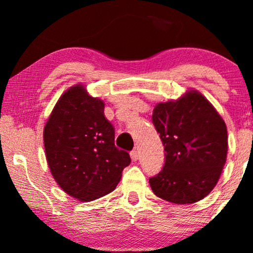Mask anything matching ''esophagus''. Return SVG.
I'll use <instances>...</instances> for the list:
<instances>
[{
  "instance_id": "34e87169",
  "label": "esophagus",
  "mask_w": 253,
  "mask_h": 253,
  "mask_svg": "<svg viewBox=\"0 0 253 253\" xmlns=\"http://www.w3.org/2000/svg\"><path fill=\"white\" fill-rule=\"evenodd\" d=\"M130 158H132V161H138V158H139V151L136 150V149H134L132 151V152H130Z\"/></svg>"
}]
</instances>
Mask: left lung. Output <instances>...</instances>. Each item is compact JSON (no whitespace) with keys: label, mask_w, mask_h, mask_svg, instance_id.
<instances>
[{"label":"left lung","mask_w":253,"mask_h":253,"mask_svg":"<svg viewBox=\"0 0 253 253\" xmlns=\"http://www.w3.org/2000/svg\"><path fill=\"white\" fill-rule=\"evenodd\" d=\"M152 123L165 151L163 169L150 178L155 195L177 205L202 200L216 185L226 163L225 121L202 94L189 90L157 104Z\"/></svg>","instance_id":"left-lung-1"}]
</instances>
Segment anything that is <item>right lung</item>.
Segmentation results:
<instances>
[{
    "label": "right lung",
    "mask_w": 253,
    "mask_h": 253,
    "mask_svg": "<svg viewBox=\"0 0 253 253\" xmlns=\"http://www.w3.org/2000/svg\"><path fill=\"white\" fill-rule=\"evenodd\" d=\"M103 110V101L77 84L60 96L43 128L52 176L83 202L112 193L130 163L128 152L115 146L114 127Z\"/></svg>",
    "instance_id": "add662e5"
}]
</instances>
